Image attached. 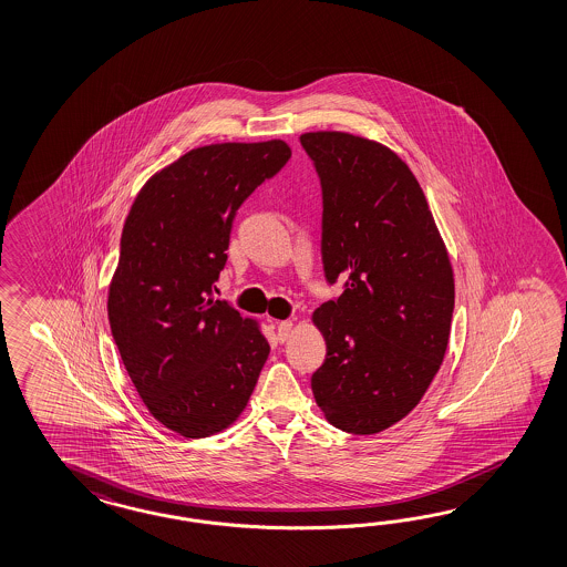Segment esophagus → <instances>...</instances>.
<instances>
[{"mask_svg":"<svg viewBox=\"0 0 567 567\" xmlns=\"http://www.w3.org/2000/svg\"><path fill=\"white\" fill-rule=\"evenodd\" d=\"M292 322L291 320H285V322H278V340L285 342L291 337Z\"/></svg>","mask_w":567,"mask_h":567,"instance_id":"34e87169","label":"esophagus"}]
</instances>
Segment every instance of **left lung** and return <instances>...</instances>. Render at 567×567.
<instances>
[{
    "instance_id": "obj_1",
    "label": "left lung",
    "mask_w": 567,
    "mask_h": 567,
    "mask_svg": "<svg viewBox=\"0 0 567 567\" xmlns=\"http://www.w3.org/2000/svg\"><path fill=\"white\" fill-rule=\"evenodd\" d=\"M322 184V261L337 301L316 309L326 361L311 375L323 416L354 435L413 411L444 361L454 272L413 171L380 142L307 132Z\"/></svg>"
}]
</instances>
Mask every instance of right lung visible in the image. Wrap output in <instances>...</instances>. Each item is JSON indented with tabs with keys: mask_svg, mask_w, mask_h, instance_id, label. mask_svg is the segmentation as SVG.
<instances>
[{
	"mask_svg": "<svg viewBox=\"0 0 567 567\" xmlns=\"http://www.w3.org/2000/svg\"><path fill=\"white\" fill-rule=\"evenodd\" d=\"M291 158L282 140L199 146L140 189L109 285V323L156 421L192 440L244 413L270 344L213 289L245 198Z\"/></svg>",
	"mask_w": 567,
	"mask_h": 567,
	"instance_id": "1",
	"label": "right lung"
}]
</instances>
